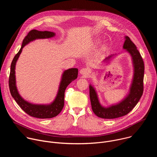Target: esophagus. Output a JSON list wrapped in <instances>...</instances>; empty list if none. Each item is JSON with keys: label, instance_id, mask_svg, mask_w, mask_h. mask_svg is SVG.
<instances>
[{"label": "esophagus", "instance_id": "34e87169", "mask_svg": "<svg viewBox=\"0 0 157 157\" xmlns=\"http://www.w3.org/2000/svg\"><path fill=\"white\" fill-rule=\"evenodd\" d=\"M80 73L81 75H83V76H88L89 74H90V71H89L88 69L87 68H82L81 70H80Z\"/></svg>", "mask_w": 157, "mask_h": 157}]
</instances>
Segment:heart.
Returning <instances> with one entry per match:
<instances>
[{
	"label": "heart",
	"mask_w": 157,
	"mask_h": 157,
	"mask_svg": "<svg viewBox=\"0 0 157 157\" xmlns=\"http://www.w3.org/2000/svg\"><path fill=\"white\" fill-rule=\"evenodd\" d=\"M101 43V40L100 38H96L93 40V41L92 42L91 46V48L94 49V48H96L99 44ZM107 48V45L106 44H103L102 47V50H105Z\"/></svg>",
	"instance_id": "heart-1"
}]
</instances>
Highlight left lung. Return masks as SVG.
Returning a JSON list of instances; mask_svg holds the SVG:
<instances>
[{
	"instance_id": "1",
	"label": "left lung",
	"mask_w": 157,
	"mask_h": 157,
	"mask_svg": "<svg viewBox=\"0 0 157 157\" xmlns=\"http://www.w3.org/2000/svg\"><path fill=\"white\" fill-rule=\"evenodd\" d=\"M123 49L125 50L132 58L133 68V75L127 96L119 102L109 106L101 104L95 87L89 84V96L94 113L99 117L103 119H115L127 115L133 109L142 96L144 91V63L143 59L130 38L125 36ZM115 55H110L104 59V62L109 63Z\"/></svg>"
}]
</instances>
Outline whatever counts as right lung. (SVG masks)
I'll list each match as a JSON object with an SVG mask.
<instances>
[{
	"mask_svg": "<svg viewBox=\"0 0 157 157\" xmlns=\"http://www.w3.org/2000/svg\"><path fill=\"white\" fill-rule=\"evenodd\" d=\"M55 35V33L52 32L31 30L24 39L21 47L17 54L14 56L10 66L9 81L10 94L22 110L29 116L36 118L50 119L56 117L60 113L64 106L65 89L73 81L77 78L78 70L77 68H70L64 71L61 76L57 94L52 102L48 104H36L25 101L19 94L16 85L15 66L22 49L27 44L36 39L50 38L54 37Z\"/></svg>",
	"mask_w": 157,
	"mask_h": 157,
	"instance_id": "obj_1",
	"label": "right lung"
}]
</instances>
